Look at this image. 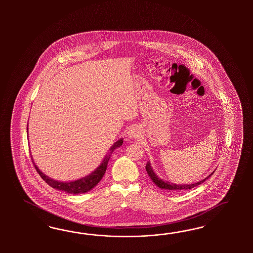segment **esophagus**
<instances>
[{
  "label": "esophagus",
  "instance_id": "obj_1",
  "mask_svg": "<svg viewBox=\"0 0 253 253\" xmlns=\"http://www.w3.org/2000/svg\"><path fill=\"white\" fill-rule=\"evenodd\" d=\"M139 134V130L136 127H131L128 131V136L130 138H136Z\"/></svg>",
  "mask_w": 253,
  "mask_h": 253
}]
</instances>
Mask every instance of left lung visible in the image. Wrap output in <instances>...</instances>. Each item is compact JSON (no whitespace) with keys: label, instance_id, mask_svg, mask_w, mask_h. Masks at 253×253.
I'll list each match as a JSON object with an SVG mask.
<instances>
[{"label":"left lung","instance_id":"left-lung-1","mask_svg":"<svg viewBox=\"0 0 253 253\" xmlns=\"http://www.w3.org/2000/svg\"><path fill=\"white\" fill-rule=\"evenodd\" d=\"M146 171H147V174L149 175L150 179L152 180V182H153L154 184H156V185H158V187H160L161 189L173 190V191H185V190L191 189L193 187H196L197 185L204 183L209 177L211 176V175L214 173L215 171L214 169V170H213L210 175H208L205 179H203V180H201V181H199V182H197V183L189 184H172V183H169V182H167V181H164L163 179H161V177L158 176V174L154 171L153 168L151 167V164H150L149 161L146 163Z\"/></svg>","mask_w":253,"mask_h":253}]
</instances>
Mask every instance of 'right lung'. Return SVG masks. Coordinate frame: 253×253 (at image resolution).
Here are the masks:
<instances>
[{"label": "right lung", "instance_id": "obj_1", "mask_svg": "<svg viewBox=\"0 0 253 253\" xmlns=\"http://www.w3.org/2000/svg\"><path fill=\"white\" fill-rule=\"evenodd\" d=\"M27 131H28V128H27ZM123 139L121 138L120 140H118L116 143L113 144V146L109 148V152L107 153V156L104 158V160L101 162L99 166L95 169L90 174L86 175V176L83 177L81 179H78L75 181H70V182H61V181H56L49 176L45 175L40 169L37 167V165H35L34 161L33 164L35 166L36 170L38 171L40 176L42 177L47 184H49L50 186H52L53 188H55L57 190L60 191L66 192L69 194H84V193H87V192L92 190V188L99 183L101 179L104 176L106 169H107V163L109 161V158L111 156V154L113 153V151L115 150L116 148L120 147L123 145ZM32 159V158H31ZM33 161V160H32Z\"/></svg>", "mask_w": 253, "mask_h": 253}]
</instances>
